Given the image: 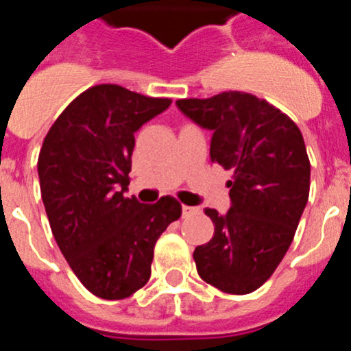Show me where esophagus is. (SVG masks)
<instances>
[{
	"label": "esophagus",
	"mask_w": 351,
	"mask_h": 351,
	"mask_svg": "<svg viewBox=\"0 0 351 351\" xmlns=\"http://www.w3.org/2000/svg\"><path fill=\"white\" fill-rule=\"evenodd\" d=\"M200 213V209L198 207H191V206H182V216H191V214H197Z\"/></svg>",
	"instance_id": "34e87169"
}]
</instances>
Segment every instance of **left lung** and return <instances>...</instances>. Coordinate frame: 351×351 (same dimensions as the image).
<instances>
[{
    "mask_svg": "<svg viewBox=\"0 0 351 351\" xmlns=\"http://www.w3.org/2000/svg\"><path fill=\"white\" fill-rule=\"evenodd\" d=\"M176 104L213 132L210 161L232 170L228 213L206 209L214 235L193 251L198 276L225 293H251L287 255L308 204L311 165L302 133L280 108L250 93Z\"/></svg>",
    "mask_w": 351,
    "mask_h": 351,
    "instance_id": "8db88e82",
    "label": "left lung"
}]
</instances>
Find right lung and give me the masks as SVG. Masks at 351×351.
<instances>
[{
	"instance_id": "right-lung-1",
	"label": "right lung",
	"mask_w": 351,
	"mask_h": 351,
	"mask_svg": "<svg viewBox=\"0 0 351 351\" xmlns=\"http://www.w3.org/2000/svg\"><path fill=\"white\" fill-rule=\"evenodd\" d=\"M170 104L117 84L93 86L43 138L38 178L52 235L80 283L100 299H126L147 283L154 244L181 216L173 197L156 204L125 197L135 132Z\"/></svg>"
}]
</instances>
